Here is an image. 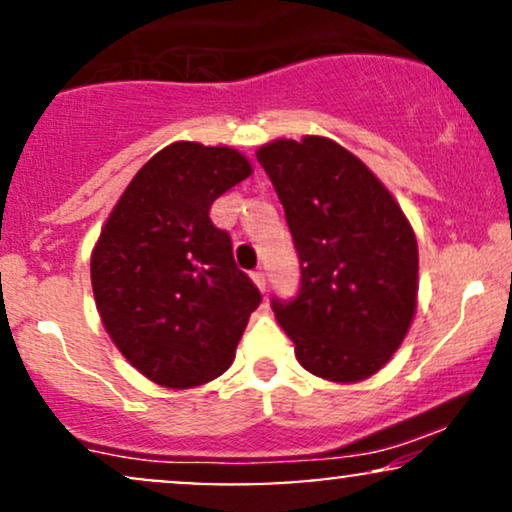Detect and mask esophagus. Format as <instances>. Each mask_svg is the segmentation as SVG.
I'll return each instance as SVG.
<instances>
[{
    "label": "esophagus",
    "mask_w": 512,
    "mask_h": 512,
    "mask_svg": "<svg viewBox=\"0 0 512 512\" xmlns=\"http://www.w3.org/2000/svg\"><path fill=\"white\" fill-rule=\"evenodd\" d=\"M252 281H255V286H257V289H260V291L267 289V274H264L262 267L252 272Z\"/></svg>",
    "instance_id": "1"
}]
</instances>
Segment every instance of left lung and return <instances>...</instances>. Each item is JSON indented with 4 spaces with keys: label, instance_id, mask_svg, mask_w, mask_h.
<instances>
[{
    "label": "left lung",
    "instance_id": "left-lung-1",
    "mask_svg": "<svg viewBox=\"0 0 512 512\" xmlns=\"http://www.w3.org/2000/svg\"><path fill=\"white\" fill-rule=\"evenodd\" d=\"M284 204L301 291L272 301L298 363L330 383H361L407 337L419 296L414 228L361 158L327 137L257 149Z\"/></svg>",
    "mask_w": 512,
    "mask_h": 512
}]
</instances>
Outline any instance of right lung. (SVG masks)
Listing matches in <instances>:
<instances>
[{
    "instance_id": "add662e5",
    "label": "right lung",
    "mask_w": 512,
    "mask_h": 512,
    "mask_svg": "<svg viewBox=\"0 0 512 512\" xmlns=\"http://www.w3.org/2000/svg\"><path fill=\"white\" fill-rule=\"evenodd\" d=\"M248 175L252 163L231 146L170 144L139 168L93 245L105 332L151 383L187 390L236 358L262 296L209 209Z\"/></svg>"
}]
</instances>
